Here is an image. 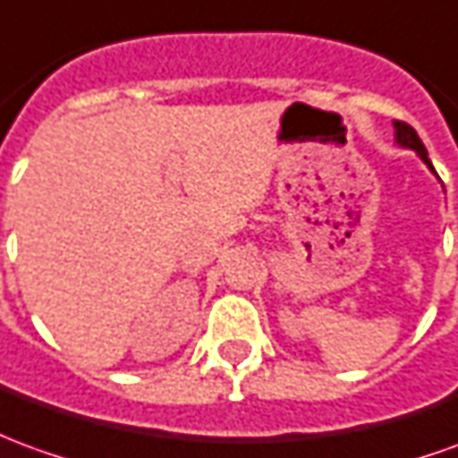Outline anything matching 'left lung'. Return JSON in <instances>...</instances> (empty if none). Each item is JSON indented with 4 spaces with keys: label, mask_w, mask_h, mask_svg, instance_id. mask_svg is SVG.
Instances as JSON below:
<instances>
[{
    "label": "left lung",
    "mask_w": 458,
    "mask_h": 458,
    "mask_svg": "<svg viewBox=\"0 0 458 458\" xmlns=\"http://www.w3.org/2000/svg\"><path fill=\"white\" fill-rule=\"evenodd\" d=\"M396 129V143H402V146H407V148H414V151L421 156V161L427 163L429 168H434L429 161V156H427V148H424V143H421V139L417 136V131L411 129L409 123H404V121H396L394 123Z\"/></svg>",
    "instance_id": "left-lung-1"
}]
</instances>
